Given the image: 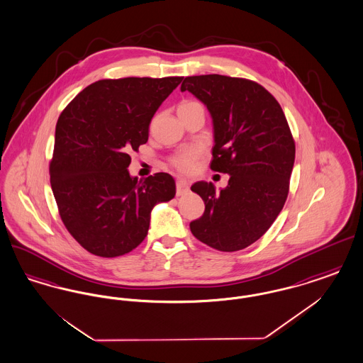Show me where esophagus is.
I'll list each match as a JSON object with an SVG mask.
<instances>
[{"label":"esophagus","mask_w":363,"mask_h":363,"mask_svg":"<svg viewBox=\"0 0 363 363\" xmlns=\"http://www.w3.org/2000/svg\"><path fill=\"white\" fill-rule=\"evenodd\" d=\"M189 190V181L184 179V178H178L177 179V194L182 196Z\"/></svg>","instance_id":"34e87169"}]
</instances>
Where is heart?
Instances as JSON below:
<instances>
[{
  "label": "heart",
  "mask_w": 363,
  "mask_h": 363,
  "mask_svg": "<svg viewBox=\"0 0 363 363\" xmlns=\"http://www.w3.org/2000/svg\"><path fill=\"white\" fill-rule=\"evenodd\" d=\"M200 104L193 102V101H184L178 106V114L191 110L194 107H199ZM197 157V151L194 150H185L178 152L177 155L173 156L172 159V164L177 170H179L181 173H189L190 170L194 166V160Z\"/></svg>",
  "instance_id": "b5f03b06"
}]
</instances>
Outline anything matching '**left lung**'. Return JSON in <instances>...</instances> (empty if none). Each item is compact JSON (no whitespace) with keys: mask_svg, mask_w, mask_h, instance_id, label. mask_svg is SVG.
<instances>
[{"mask_svg":"<svg viewBox=\"0 0 363 363\" xmlns=\"http://www.w3.org/2000/svg\"><path fill=\"white\" fill-rule=\"evenodd\" d=\"M189 91L207 106L213 126L211 169L230 175L191 185L204 204L190 223L199 241L220 252H237L259 240L283 209L295 160V144L277 99L255 82L222 74L185 77Z\"/></svg>","mask_w":363,"mask_h":363,"instance_id":"left-lung-1","label":"left lung"}]
</instances>
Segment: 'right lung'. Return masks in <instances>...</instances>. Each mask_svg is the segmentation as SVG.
Here are the masks:
<instances>
[{
	"label": "right lung",
	"instance_id": "add662e5",
	"mask_svg": "<svg viewBox=\"0 0 363 363\" xmlns=\"http://www.w3.org/2000/svg\"><path fill=\"white\" fill-rule=\"evenodd\" d=\"M184 77L99 80L61 113L50 163L52 194L72 237L89 253L118 257L147 237L151 211L175 196L170 174H129L160 104Z\"/></svg>",
	"mask_w": 363,
	"mask_h": 363
}]
</instances>
